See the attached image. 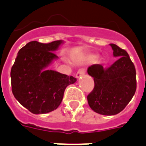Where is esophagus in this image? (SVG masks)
<instances>
[{"label":"esophagus","instance_id":"esophagus-1","mask_svg":"<svg viewBox=\"0 0 146 146\" xmlns=\"http://www.w3.org/2000/svg\"><path fill=\"white\" fill-rule=\"evenodd\" d=\"M85 73H86L85 70L83 68H81L77 71V73H76V78H80V76H82L85 75Z\"/></svg>","mask_w":146,"mask_h":146}]
</instances>
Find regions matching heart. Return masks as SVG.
Returning a JSON list of instances; mask_svg holds the SVG:
<instances>
[{"label": "heart", "instance_id": "obj_1", "mask_svg": "<svg viewBox=\"0 0 146 146\" xmlns=\"http://www.w3.org/2000/svg\"><path fill=\"white\" fill-rule=\"evenodd\" d=\"M96 58H97V56L96 55H90L88 57V60L90 61H94Z\"/></svg>", "mask_w": 146, "mask_h": 146}]
</instances>
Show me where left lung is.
I'll list each match as a JSON object with an SVG mask.
<instances>
[{
  "instance_id": "8db88e82",
  "label": "left lung",
  "mask_w": 146,
  "mask_h": 146,
  "mask_svg": "<svg viewBox=\"0 0 146 146\" xmlns=\"http://www.w3.org/2000/svg\"><path fill=\"white\" fill-rule=\"evenodd\" d=\"M110 46L113 56L119 57L117 60L106 68L94 64L87 70L94 80V88L87 96L89 106L94 112L105 115L119 113L136 90V72L129 56L114 43Z\"/></svg>"
}]
</instances>
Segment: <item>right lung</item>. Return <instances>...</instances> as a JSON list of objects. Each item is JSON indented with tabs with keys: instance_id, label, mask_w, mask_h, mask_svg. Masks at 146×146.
Listing matches in <instances>:
<instances>
[{
	"instance_id": "right-lung-1",
	"label": "right lung",
	"mask_w": 146,
	"mask_h": 146,
	"mask_svg": "<svg viewBox=\"0 0 146 146\" xmlns=\"http://www.w3.org/2000/svg\"><path fill=\"white\" fill-rule=\"evenodd\" d=\"M62 43L31 41L19 50L11 70L12 93L21 105L33 114L53 111L60 105L65 89L76 79L43 69L57 56L53 51Z\"/></svg>"
}]
</instances>
